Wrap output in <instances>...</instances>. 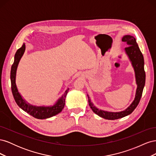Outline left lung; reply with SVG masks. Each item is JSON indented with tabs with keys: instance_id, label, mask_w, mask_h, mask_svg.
Listing matches in <instances>:
<instances>
[{
	"instance_id": "8db88e82",
	"label": "left lung",
	"mask_w": 156,
	"mask_h": 156,
	"mask_svg": "<svg viewBox=\"0 0 156 156\" xmlns=\"http://www.w3.org/2000/svg\"><path fill=\"white\" fill-rule=\"evenodd\" d=\"M122 41L126 42L127 46H128L125 48V51L131 61L132 66L134 68L135 73L136 83V85H137V88H136L135 97L133 101L126 110L123 111L116 112H107L99 110L97 107L94 105L88 95H87L88 98V104L93 112L100 117L107 120L119 119L130 115L139 104L141 96H142L143 88L145 84L146 74L144 68V57L139 48L137 43H136V39L132 36L126 35L122 37Z\"/></svg>"
}]
</instances>
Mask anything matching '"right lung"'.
<instances>
[{
  "mask_svg": "<svg viewBox=\"0 0 156 156\" xmlns=\"http://www.w3.org/2000/svg\"><path fill=\"white\" fill-rule=\"evenodd\" d=\"M25 51V44H23L21 48L19 49L16 53L15 56H14V62L12 66L11 72H10V80H11V85H12V92L13 96V98L15 100L17 105L21 108L27 112L28 114L32 116L37 119H49L53 116H55L62 111L63 108L65 105V100L67 94L69 91V88H68L65 91L62 96L56 102L55 105L53 106H34L30 105V103H27L24 99L22 98L21 94L19 92L16 83V72L17 68L18 66L19 62L23 55Z\"/></svg>",
  "mask_w": 156,
  "mask_h": 156,
  "instance_id": "obj_1",
  "label": "right lung"
}]
</instances>
